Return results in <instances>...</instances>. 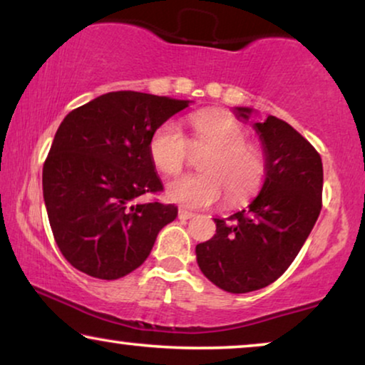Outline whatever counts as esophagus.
<instances>
[{
    "instance_id": "34e87169",
    "label": "esophagus",
    "mask_w": 365,
    "mask_h": 365,
    "mask_svg": "<svg viewBox=\"0 0 365 365\" xmlns=\"http://www.w3.org/2000/svg\"><path fill=\"white\" fill-rule=\"evenodd\" d=\"M178 217L181 219V221H187V219L194 217V212L186 211V209H179V211H178Z\"/></svg>"
}]
</instances>
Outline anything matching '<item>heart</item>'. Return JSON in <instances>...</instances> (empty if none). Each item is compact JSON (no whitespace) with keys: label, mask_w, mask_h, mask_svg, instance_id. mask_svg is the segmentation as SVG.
Listing matches in <instances>:
<instances>
[{"label":"heart","mask_w":365,"mask_h":365,"mask_svg":"<svg viewBox=\"0 0 365 365\" xmlns=\"http://www.w3.org/2000/svg\"><path fill=\"white\" fill-rule=\"evenodd\" d=\"M192 138L187 139L176 121H166L153 133L149 158L154 168L174 176L187 163L192 149L211 153L201 161L199 174H187L168 184V197L189 207H207L224 194L231 206L247 202L261 191L267 176L266 154L247 143L244 124L224 111H202L191 118Z\"/></svg>","instance_id":"obj_1"}]
</instances>
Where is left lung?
<instances>
[{"mask_svg": "<svg viewBox=\"0 0 365 365\" xmlns=\"http://www.w3.org/2000/svg\"><path fill=\"white\" fill-rule=\"evenodd\" d=\"M246 118L251 109L237 108ZM267 159L259 196L196 246L204 276L227 292L257 291L282 276L301 251L322 209L321 154L291 124L276 116L256 123Z\"/></svg>", "mask_w": 365, "mask_h": 365, "instance_id": "left-lung-1", "label": "left lung"}]
</instances>
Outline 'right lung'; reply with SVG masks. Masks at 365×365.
<instances>
[{
	"label": "right lung",
	"instance_id": "add662e5",
	"mask_svg": "<svg viewBox=\"0 0 365 365\" xmlns=\"http://www.w3.org/2000/svg\"><path fill=\"white\" fill-rule=\"evenodd\" d=\"M189 101L106 93L59 124L43 166V196L59 251L91 277L119 279L146 261L174 204L136 202L163 184L149 158L153 133Z\"/></svg>",
	"mask_w": 365,
	"mask_h": 365
}]
</instances>
